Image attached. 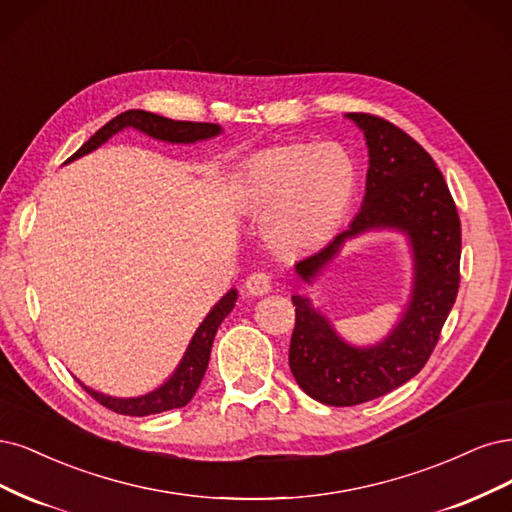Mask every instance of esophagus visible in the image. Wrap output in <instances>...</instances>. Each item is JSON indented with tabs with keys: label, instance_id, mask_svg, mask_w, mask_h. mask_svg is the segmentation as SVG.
Instances as JSON below:
<instances>
[{
	"label": "esophagus",
	"instance_id": "obj_1",
	"mask_svg": "<svg viewBox=\"0 0 512 512\" xmlns=\"http://www.w3.org/2000/svg\"><path fill=\"white\" fill-rule=\"evenodd\" d=\"M244 289L249 295H266L272 291V278L266 272H255L246 278Z\"/></svg>",
	"mask_w": 512,
	"mask_h": 512
}]
</instances>
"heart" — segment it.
I'll return each instance as SVG.
<instances>
[{
  "instance_id": "1",
  "label": "heart",
  "mask_w": 512,
  "mask_h": 512,
  "mask_svg": "<svg viewBox=\"0 0 512 512\" xmlns=\"http://www.w3.org/2000/svg\"><path fill=\"white\" fill-rule=\"evenodd\" d=\"M355 185V161L344 146L289 142L246 157L232 197L242 214L263 217V238L272 251L293 257L334 236Z\"/></svg>"
}]
</instances>
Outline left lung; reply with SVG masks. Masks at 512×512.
Listing matches in <instances>:
<instances>
[{"label":"left lung","instance_id":"left-lung-1","mask_svg":"<svg viewBox=\"0 0 512 512\" xmlns=\"http://www.w3.org/2000/svg\"><path fill=\"white\" fill-rule=\"evenodd\" d=\"M364 131L370 168L361 210L325 249L295 263L310 283L346 240L370 229L406 234L415 261L410 302L391 334L359 349L344 342L319 310L291 295L295 327L289 368L295 381L327 406H355L398 389L419 374L440 338L459 289L461 223L442 172L425 148L400 127L368 112L346 114Z\"/></svg>","mask_w":512,"mask_h":512}]
</instances>
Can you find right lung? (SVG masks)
Wrapping results in <instances>:
<instances>
[{
  "label": "right lung",
  "mask_w": 512,
  "mask_h": 512,
  "mask_svg": "<svg viewBox=\"0 0 512 512\" xmlns=\"http://www.w3.org/2000/svg\"><path fill=\"white\" fill-rule=\"evenodd\" d=\"M127 127H134L146 136L163 140V142H172V144H191V142L208 140V138H214L221 134V127L214 123L172 121L166 117H159V114L146 112V110H127V112H121L119 117L108 121L102 129H97L95 134L85 144H82L68 161H74L82 155L95 151L97 146H102L106 140H110L114 134H119V131H123ZM236 300H238V291L232 289V291H227L217 304H214V308L208 312L202 325L197 327V332L193 334V338L187 346V353H185L183 361L178 364L176 372L155 391L138 395V398H112V395L89 389L85 385L82 387H85V391L91 395V398L100 402L102 406L119 412V415H129V417L157 415V412H166V410L189 404L206 374L214 334H217V329L223 323V319L234 310Z\"/></svg>",
  "instance_id": "1"
}]
</instances>
